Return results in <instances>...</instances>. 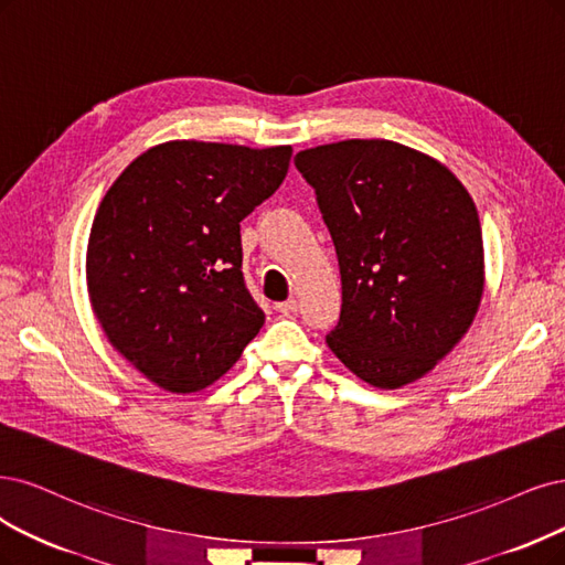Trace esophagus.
Returning <instances> with one entry per match:
<instances>
[{
    "label": "esophagus",
    "mask_w": 565,
    "mask_h": 565,
    "mask_svg": "<svg viewBox=\"0 0 565 565\" xmlns=\"http://www.w3.org/2000/svg\"><path fill=\"white\" fill-rule=\"evenodd\" d=\"M275 309L279 311V315H294V311L298 309V300L290 298V300H286V302H277Z\"/></svg>",
    "instance_id": "1"
}]
</instances>
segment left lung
I'll use <instances>...</instances> for the list:
<instances>
[{"label": "left lung", "mask_w": 565, "mask_h": 565, "mask_svg": "<svg viewBox=\"0 0 565 565\" xmlns=\"http://www.w3.org/2000/svg\"><path fill=\"white\" fill-rule=\"evenodd\" d=\"M338 250L340 323L328 347L363 382L401 388L466 335L484 290L470 193L445 164L388 139L296 156Z\"/></svg>", "instance_id": "8db88e82"}]
</instances>
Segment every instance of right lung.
<instances>
[{
	"label": "right lung",
	"mask_w": 565,
	"mask_h": 565,
	"mask_svg": "<svg viewBox=\"0 0 565 565\" xmlns=\"http://www.w3.org/2000/svg\"><path fill=\"white\" fill-rule=\"evenodd\" d=\"M290 146H153L104 195L88 294L109 342L146 380L195 393L233 367L265 323L242 275L239 223L286 179Z\"/></svg>",
	"instance_id": "add662e5"
}]
</instances>
